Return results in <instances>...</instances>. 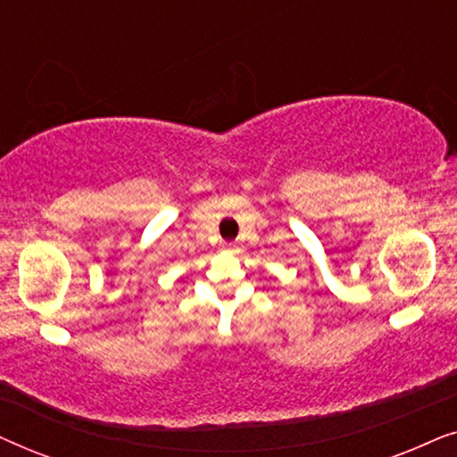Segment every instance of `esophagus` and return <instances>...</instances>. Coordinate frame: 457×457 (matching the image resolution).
Segmentation results:
<instances>
[{
	"label": "esophagus",
	"mask_w": 457,
	"mask_h": 457,
	"mask_svg": "<svg viewBox=\"0 0 457 457\" xmlns=\"http://www.w3.org/2000/svg\"><path fill=\"white\" fill-rule=\"evenodd\" d=\"M227 247H235V243H227Z\"/></svg>",
	"instance_id": "obj_1"
}]
</instances>
